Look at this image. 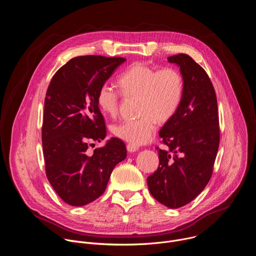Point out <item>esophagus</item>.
Returning <instances> with one entry per match:
<instances>
[{
    "instance_id": "34e87169",
    "label": "esophagus",
    "mask_w": 256,
    "mask_h": 256,
    "mask_svg": "<svg viewBox=\"0 0 256 256\" xmlns=\"http://www.w3.org/2000/svg\"><path fill=\"white\" fill-rule=\"evenodd\" d=\"M126 150L130 153H134V152H136L138 150V146L132 144H126Z\"/></svg>"
}]
</instances>
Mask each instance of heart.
I'll list each match as a JSON object with an SVG mask.
<instances>
[{"label": "heart", "instance_id": "1", "mask_svg": "<svg viewBox=\"0 0 256 256\" xmlns=\"http://www.w3.org/2000/svg\"><path fill=\"white\" fill-rule=\"evenodd\" d=\"M118 84L126 96H138V108L142 116L124 120L112 128V134L130 144L140 146L150 142L157 130V120H171L184 96V79L173 68H155L134 62L118 77ZM96 101L103 114L114 116L118 110L120 94L107 83L100 86Z\"/></svg>", "mask_w": 256, "mask_h": 256}]
</instances>
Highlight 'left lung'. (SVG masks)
Listing matches in <instances>:
<instances>
[{"label":"left lung","mask_w":256,"mask_h":256,"mask_svg":"<svg viewBox=\"0 0 256 256\" xmlns=\"http://www.w3.org/2000/svg\"><path fill=\"white\" fill-rule=\"evenodd\" d=\"M168 62L179 66L184 96L159 132L166 150L157 148L159 167L147 184L156 200L178 208L194 200L210 181L220 128L216 96L206 70L184 54L169 56Z\"/></svg>","instance_id":"left-lung-1"}]
</instances>
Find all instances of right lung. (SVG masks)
<instances>
[{
	"label": "right lung",
	"instance_id": "add662e5",
	"mask_svg": "<svg viewBox=\"0 0 256 256\" xmlns=\"http://www.w3.org/2000/svg\"><path fill=\"white\" fill-rule=\"evenodd\" d=\"M126 60L84 56L70 60L52 77L44 99L42 148L50 184L68 204L98 198L114 168L126 158L118 138L87 154L88 142L104 140L106 128L97 105L98 89Z\"/></svg>",
	"mask_w": 256,
	"mask_h": 256
}]
</instances>
